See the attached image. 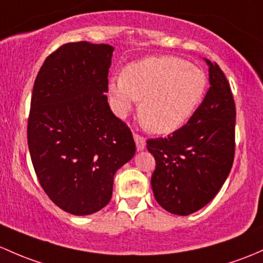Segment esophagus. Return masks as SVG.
Returning <instances> with one entry per match:
<instances>
[{
    "mask_svg": "<svg viewBox=\"0 0 263 263\" xmlns=\"http://www.w3.org/2000/svg\"><path fill=\"white\" fill-rule=\"evenodd\" d=\"M134 139H135V142H136L137 150L141 151V150H143V148L146 147V139H145V137H142L139 134H135Z\"/></svg>",
    "mask_w": 263,
    "mask_h": 263,
    "instance_id": "34e87169",
    "label": "esophagus"
}]
</instances>
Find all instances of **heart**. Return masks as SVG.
Wrapping results in <instances>:
<instances>
[{
    "mask_svg": "<svg viewBox=\"0 0 263 263\" xmlns=\"http://www.w3.org/2000/svg\"><path fill=\"white\" fill-rule=\"evenodd\" d=\"M206 76L176 57L147 58L132 63L123 77L109 82L116 112L124 116L142 99L140 116L154 134L166 135L186 122L205 95Z\"/></svg>",
    "mask_w": 263,
    "mask_h": 263,
    "instance_id": "b5f03b06",
    "label": "heart"
}]
</instances>
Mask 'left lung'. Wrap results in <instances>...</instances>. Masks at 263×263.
Returning <instances> with one entry per match:
<instances>
[{"instance_id":"obj_1","label":"left lung","mask_w":263,"mask_h":263,"mask_svg":"<svg viewBox=\"0 0 263 263\" xmlns=\"http://www.w3.org/2000/svg\"><path fill=\"white\" fill-rule=\"evenodd\" d=\"M209 65L205 98L190 120L167 137L147 140L156 167L151 186L165 211L189 215L217 195L234 160L236 104L224 73Z\"/></svg>"}]
</instances>
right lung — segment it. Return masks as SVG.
<instances>
[{"label": "right lung", "mask_w": 263, "mask_h": 263, "mask_svg": "<svg viewBox=\"0 0 263 263\" xmlns=\"http://www.w3.org/2000/svg\"><path fill=\"white\" fill-rule=\"evenodd\" d=\"M113 50L107 44H64L46 58L32 88V165L52 203L74 215L109 203L116 171L136 151L131 129L104 95Z\"/></svg>", "instance_id": "obj_1"}]
</instances>
